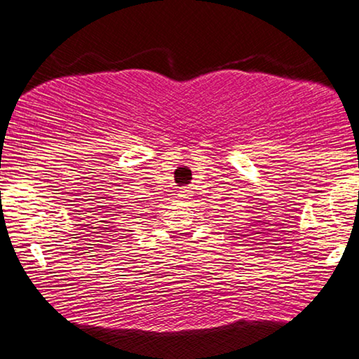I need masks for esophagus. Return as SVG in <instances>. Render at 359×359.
I'll list each match as a JSON object with an SVG mask.
<instances>
[{
    "mask_svg": "<svg viewBox=\"0 0 359 359\" xmlns=\"http://www.w3.org/2000/svg\"><path fill=\"white\" fill-rule=\"evenodd\" d=\"M180 197H184V198H189V197H192V190H189V189H180Z\"/></svg>",
    "mask_w": 359,
    "mask_h": 359,
    "instance_id": "obj_1",
    "label": "esophagus"
}]
</instances>
